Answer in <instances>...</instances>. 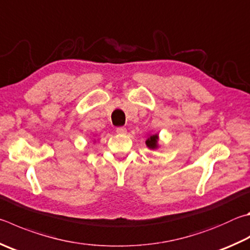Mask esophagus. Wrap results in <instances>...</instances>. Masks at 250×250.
I'll return each instance as SVG.
<instances>
[{
  "label": "esophagus",
  "mask_w": 250,
  "mask_h": 250,
  "mask_svg": "<svg viewBox=\"0 0 250 250\" xmlns=\"http://www.w3.org/2000/svg\"><path fill=\"white\" fill-rule=\"evenodd\" d=\"M116 132L119 134H125V133H126V129L125 128V126H119V128L116 129Z\"/></svg>",
  "instance_id": "34e87169"
}]
</instances>
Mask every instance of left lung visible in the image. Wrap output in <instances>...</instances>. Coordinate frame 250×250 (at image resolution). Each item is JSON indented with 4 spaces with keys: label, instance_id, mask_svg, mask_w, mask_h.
Instances as JSON below:
<instances>
[{
    "label": "left lung",
    "instance_id": "obj_1",
    "mask_svg": "<svg viewBox=\"0 0 250 250\" xmlns=\"http://www.w3.org/2000/svg\"><path fill=\"white\" fill-rule=\"evenodd\" d=\"M157 142H158V135L157 134H152V135H149L146 141H145V144H146V146L148 148L154 149V148L158 147Z\"/></svg>",
    "mask_w": 250,
    "mask_h": 250
}]
</instances>
